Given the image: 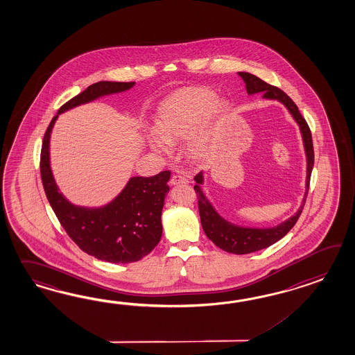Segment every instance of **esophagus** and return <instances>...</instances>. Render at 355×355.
Returning a JSON list of instances; mask_svg holds the SVG:
<instances>
[{"label":"esophagus","mask_w":355,"mask_h":355,"mask_svg":"<svg viewBox=\"0 0 355 355\" xmlns=\"http://www.w3.org/2000/svg\"><path fill=\"white\" fill-rule=\"evenodd\" d=\"M170 182H171V185H185L189 182H188L187 178H184L182 175H173Z\"/></svg>","instance_id":"esophagus-1"}]
</instances>
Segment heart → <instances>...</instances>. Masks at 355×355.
Returning a JSON list of instances; mask_svg holds the SVG:
<instances>
[{
    "label": "heart",
    "instance_id": "heart-1",
    "mask_svg": "<svg viewBox=\"0 0 355 355\" xmlns=\"http://www.w3.org/2000/svg\"><path fill=\"white\" fill-rule=\"evenodd\" d=\"M229 112V102L217 98L212 89L184 87L161 102L155 119L156 132H146L144 141L153 153L167 156L171 144L188 137L187 156L202 162L212 155Z\"/></svg>",
    "mask_w": 355,
    "mask_h": 355
}]
</instances>
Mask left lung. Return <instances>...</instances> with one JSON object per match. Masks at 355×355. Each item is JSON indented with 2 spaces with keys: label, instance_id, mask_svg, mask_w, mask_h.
<instances>
[{
  "label": "left lung",
  "instance_id": "8db88e82",
  "mask_svg": "<svg viewBox=\"0 0 355 355\" xmlns=\"http://www.w3.org/2000/svg\"><path fill=\"white\" fill-rule=\"evenodd\" d=\"M238 74L241 76V79L245 83V88H247V93L249 96L257 94V93H262L263 94L262 98L268 99V101H277L288 110V114L291 115L294 121L299 126V130L302 134L303 147H304L305 161H306L305 191L302 205L299 207L297 212L293 216H290L288 220L277 223L276 226H271V227H252V226H241V225L230 223L216 209V207L212 205V202L207 197L206 191L202 188V185H205V173H203V171L199 173L194 178V182H197L194 185V189H196V193L198 196L200 223H202L203 230L206 232L207 238L211 240L214 245H217L220 249H223L227 253L248 254V253L258 252L261 249L272 245L276 241L282 239L288 231L293 229V226L297 223V218L303 211L305 198H306V194H308L311 173H312V168H313L314 153L311 130L305 123L303 116L300 115L297 105L291 101L288 94L284 93L279 88L263 82L256 75L244 73V71H240Z\"/></svg>",
  "mask_w": 355,
  "mask_h": 355
}]
</instances>
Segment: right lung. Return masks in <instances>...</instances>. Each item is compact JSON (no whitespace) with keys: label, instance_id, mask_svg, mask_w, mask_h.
Returning <instances> with one entry per match:
<instances>
[{"label":"right lung","instance_id":"add662e5","mask_svg":"<svg viewBox=\"0 0 355 355\" xmlns=\"http://www.w3.org/2000/svg\"><path fill=\"white\" fill-rule=\"evenodd\" d=\"M135 83L98 82L70 99L58 110L42 143L43 188L58 221L75 244L101 261L132 263L149 254L162 236V208L171 173L132 176L123 190L106 205L78 206L60 191L51 168V132L58 116L96 99L132 89Z\"/></svg>","mask_w":355,"mask_h":355}]
</instances>
